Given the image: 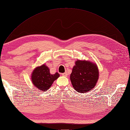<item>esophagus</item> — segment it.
Returning <instances> with one entry per match:
<instances>
[{"instance_id":"esophagus-1","label":"esophagus","mask_w":130,"mask_h":130,"mask_svg":"<svg viewBox=\"0 0 130 130\" xmlns=\"http://www.w3.org/2000/svg\"><path fill=\"white\" fill-rule=\"evenodd\" d=\"M62 76H68V73L67 72H65L64 73H63V74H62Z\"/></svg>"}]
</instances>
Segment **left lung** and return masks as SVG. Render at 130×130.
<instances>
[{
  "label": "left lung",
  "mask_w": 130,
  "mask_h": 130,
  "mask_svg": "<svg viewBox=\"0 0 130 130\" xmlns=\"http://www.w3.org/2000/svg\"><path fill=\"white\" fill-rule=\"evenodd\" d=\"M99 74L96 63L85 60H77L70 75L73 87L81 93L91 91L97 84Z\"/></svg>",
  "instance_id": "obj_1"
}]
</instances>
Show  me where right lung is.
Wrapping results in <instances>:
<instances>
[{
	"instance_id": "right-lung-1",
	"label": "right lung",
	"mask_w": 130,
	"mask_h": 130,
	"mask_svg": "<svg viewBox=\"0 0 130 130\" xmlns=\"http://www.w3.org/2000/svg\"><path fill=\"white\" fill-rule=\"evenodd\" d=\"M59 76L58 72L51 74L49 68L44 64L33 70L31 77L33 85L39 90L45 92L51 87L54 81Z\"/></svg>"
}]
</instances>
